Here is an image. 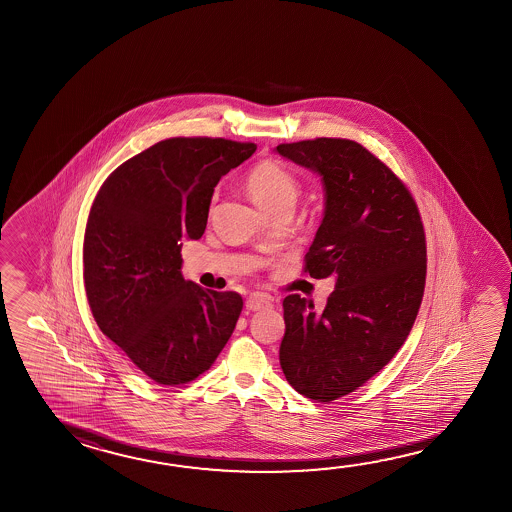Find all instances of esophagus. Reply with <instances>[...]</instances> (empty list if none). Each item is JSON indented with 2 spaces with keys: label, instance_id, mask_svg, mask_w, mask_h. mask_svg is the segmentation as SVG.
I'll use <instances>...</instances> for the list:
<instances>
[{
  "label": "esophagus",
  "instance_id": "esophagus-1",
  "mask_svg": "<svg viewBox=\"0 0 512 512\" xmlns=\"http://www.w3.org/2000/svg\"><path fill=\"white\" fill-rule=\"evenodd\" d=\"M271 307V298L266 295H250L246 298V309L248 311H262Z\"/></svg>",
  "mask_w": 512,
  "mask_h": 512
}]
</instances>
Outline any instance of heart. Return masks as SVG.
Wrapping results in <instances>:
<instances>
[{"mask_svg":"<svg viewBox=\"0 0 512 512\" xmlns=\"http://www.w3.org/2000/svg\"><path fill=\"white\" fill-rule=\"evenodd\" d=\"M246 187L253 201L266 214H271L278 208L293 210L302 192L295 174L277 162L257 163L248 174Z\"/></svg>","mask_w":512,"mask_h":512,"instance_id":"obj_1","label":"heart"}]
</instances>
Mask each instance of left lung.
<instances>
[{"mask_svg": "<svg viewBox=\"0 0 512 512\" xmlns=\"http://www.w3.org/2000/svg\"><path fill=\"white\" fill-rule=\"evenodd\" d=\"M277 153L322 178L325 210L304 271L336 280L323 313L300 295L284 298L280 367L298 394L331 403L376 376L412 331L424 226L403 181L354 140H302Z\"/></svg>", "mask_w": 512, "mask_h": 512, "instance_id": "1", "label": "left lung"}]
</instances>
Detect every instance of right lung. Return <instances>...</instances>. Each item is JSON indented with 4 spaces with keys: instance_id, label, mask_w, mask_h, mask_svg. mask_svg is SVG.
I'll return each instance as SVG.
<instances>
[{
    "instance_id": "right-lung-1",
    "label": "right lung",
    "mask_w": 512,
    "mask_h": 512,
    "mask_svg": "<svg viewBox=\"0 0 512 512\" xmlns=\"http://www.w3.org/2000/svg\"><path fill=\"white\" fill-rule=\"evenodd\" d=\"M257 145L169 138L122 163L91 205L84 287L100 331L158 385H183L212 367L243 311L235 291L181 275L183 239H199L221 176Z\"/></svg>"
}]
</instances>
